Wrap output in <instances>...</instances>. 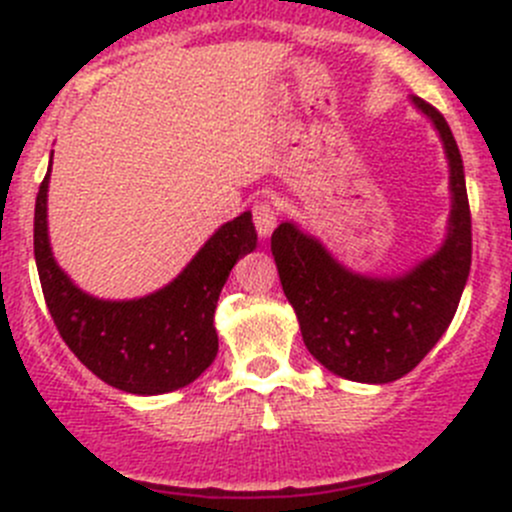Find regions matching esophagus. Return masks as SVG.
<instances>
[{
	"instance_id": "esophagus-1",
	"label": "esophagus",
	"mask_w": 512,
	"mask_h": 512,
	"mask_svg": "<svg viewBox=\"0 0 512 512\" xmlns=\"http://www.w3.org/2000/svg\"><path fill=\"white\" fill-rule=\"evenodd\" d=\"M277 208L272 203H257L252 208V220H255V230L260 237H270L272 230L277 227Z\"/></svg>"
}]
</instances>
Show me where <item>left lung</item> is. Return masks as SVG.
I'll list each match as a JSON object with an SVG mask.
<instances>
[{"label": "left lung", "mask_w": 512, "mask_h": 512, "mask_svg": "<svg viewBox=\"0 0 512 512\" xmlns=\"http://www.w3.org/2000/svg\"><path fill=\"white\" fill-rule=\"evenodd\" d=\"M448 158L451 218L443 245L409 272L369 277L334 260L294 223L272 232V255L309 354L332 374L389 384L423 359L451 324L471 272V208L461 151L446 118L414 96Z\"/></svg>", "instance_id": "obj_1"}]
</instances>
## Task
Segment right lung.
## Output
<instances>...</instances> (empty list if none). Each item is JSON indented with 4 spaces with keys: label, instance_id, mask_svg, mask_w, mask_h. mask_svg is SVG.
<instances>
[{
    "label": "right lung",
    "instance_id": "1",
    "mask_svg": "<svg viewBox=\"0 0 512 512\" xmlns=\"http://www.w3.org/2000/svg\"><path fill=\"white\" fill-rule=\"evenodd\" d=\"M49 173L36 195L34 257L46 307L66 347L98 379L126 394L156 396L193 384L218 356L213 319L220 289L235 262L257 245L252 215L218 227L158 292L118 302L98 299L76 287L54 260L46 227Z\"/></svg>",
    "mask_w": 512,
    "mask_h": 512
}]
</instances>
